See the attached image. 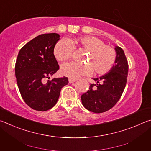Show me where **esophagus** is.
Returning <instances> with one entry per match:
<instances>
[{"label": "esophagus", "instance_id": "esophagus-1", "mask_svg": "<svg viewBox=\"0 0 151 151\" xmlns=\"http://www.w3.org/2000/svg\"><path fill=\"white\" fill-rule=\"evenodd\" d=\"M76 79L70 78H68V82H69V83H75V82H76Z\"/></svg>", "mask_w": 151, "mask_h": 151}]
</instances>
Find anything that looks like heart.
I'll list each match as a JSON object with an SVG mask.
<instances>
[{
	"instance_id": "obj_1",
	"label": "heart",
	"mask_w": 151,
	"mask_h": 151,
	"mask_svg": "<svg viewBox=\"0 0 151 151\" xmlns=\"http://www.w3.org/2000/svg\"><path fill=\"white\" fill-rule=\"evenodd\" d=\"M75 48L85 50L88 55L85 65L70 62L61 66L60 72L64 76L75 79L80 76L88 75L92 73L104 75L113 66L116 54L113 48L105 45L103 40L98 38L85 36L76 39H63L55 45L53 53L59 61H65L72 57Z\"/></svg>"
}]
</instances>
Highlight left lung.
<instances>
[{
    "label": "left lung",
    "instance_id": "obj_1",
    "mask_svg": "<svg viewBox=\"0 0 151 151\" xmlns=\"http://www.w3.org/2000/svg\"><path fill=\"white\" fill-rule=\"evenodd\" d=\"M116 57L109 72L93 78L96 84H91L89 90L82 94V104L85 109L101 113L112 108L121 98L127 84L129 65L123 50L116 46Z\"/></svg>",
    "mask_w": 151,
    "mask_h": 151
}]
</instances>
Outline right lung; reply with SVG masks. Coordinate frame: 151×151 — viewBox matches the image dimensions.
Returning a JSON list of instances; mask_svg holds the SVG:
<instances>
[{"label": "right lung", "mask_w": 151, "mask_h": 151, "mask_svg": "<svg viewBox=\"0 0 151 151\" xmlns=\"http://www.w3.org/2000/svg\"><path fill=\"white\" fill-rule=\"evenodd\" d=\"M60 39L57 33L39 35L20 50L15 65V75L22 98L30 108L39 111L50 109L57 103L60 90L68 78L49 79L59 69L53 53Z\"/></svg>", "instance_id": "1"}]
</instances>
